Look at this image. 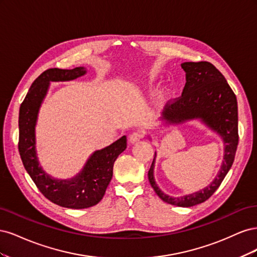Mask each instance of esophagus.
<instances>
[{"label": "esophagus", "mask_w": 257, "mask_h": 257, "mask_svg": "<svg viewBox=\"0 0 257 257\" xmlns=\"http://www.w3.org/2000/svg\"><path fill=\"white\" fill-rule=\"evenodd\" d=\"M144 137V133L142 131H136V132H133L130 135V143L131 144H135L137 142L141 141V139Z\"/></svg>", "instance_id": "esophagus-1"}]
</instances>
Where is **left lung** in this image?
Masks as SVG:
<instances>
[{
	"label": "left lung",
	"instance_id": "8db88e82",
	"mask_svg": "<svg viewBox=\"0 0 257 257\" xmlns=\"http://www.w3.org/2000/svg\"><path fill=\"white\" fill-rule=\"evenodd\" d=\"M186 82L181 96L167 103L163 120L166 123H181L185 120L200 119L216 132L224 141V160L219 174L204 190L182 197H172L163 193L154 181L153 166L148 172L150 184L158 196L167 204L179 207H192L204 203L219 189L225 176L234 163L239 142L238 106L234 91L225 77L210 62H184Z\"/></svg>",
	"mask_w": 257,
	"mask_h": 257
}]
</instances>
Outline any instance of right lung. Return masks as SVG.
Here are the masks:
<instances>
[{
	"label": "right lung",
	"mask_w": 257,
	"mask_h": 257,
	"mask_svg": "<svg viewBox=\"0 0 257 257\" xmlns=\"http://www.w3.org/2000/svg\"><path fill=\"white\" fill-rule=\"evenodd\" d=\"M84 74L83 67L47 69L31 85L19 110L18 149L23 166L46 198L72 209H84L99 203L112 178L114 161L126 149V136H122L105 149L93 153L81 173L68 180L54 179L41 167L35 151V124L49 81L73 80Z\"/></svg>",
	"instance_id": "add662e5"
}]
</instances>
